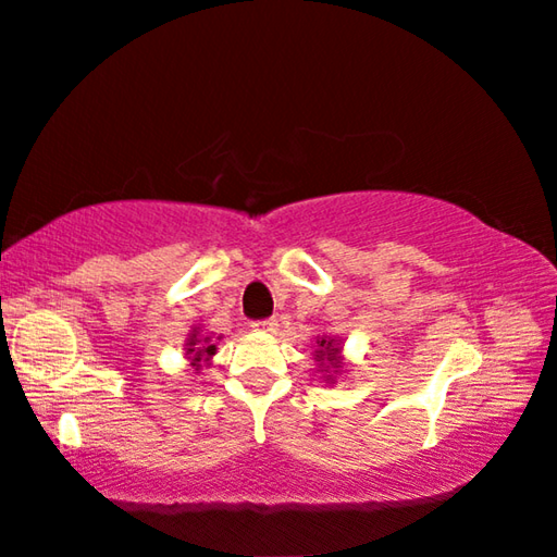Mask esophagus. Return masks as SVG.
I'll return each mask as SVG.
<instances>
[{
	"instance_id": "1",
	"label": "esophagus",
	"mask_w": 557,
	"mask_h": 557,
	"mask_svg": "<svg viewBox=\"0 0 557 557\" xmlns=\"http://www.w3.org/2000/svg\"><path fill=\"white\" fill-rule=\"evenodd\" d=\"M256 329H262V332H275L277 329V319L270 317V319H260V322L252 324Z\"/></svg>"
}]
</instances>
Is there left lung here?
<instances>
[{"label":"left lung","mask_w":557,"mask_h":557,"mask_svg":"<svg viewBox=\"0 0 557 557\" xmlns=\"http://www.w3.org/2000/svg\"><path fill=\"white\" fill-rule=\"evenodd\" d=\"M317 346L319 348L314 351V356L319 361V369H324V371L338 369V351H342V348L336 346L334 338H319Z\"/></svg>","instance_id":"left-lung-1"}]
</instances>
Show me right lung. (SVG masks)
<instances>
[{"label": "right lung", "instance_id": "1", "mask_svg": "<svg viewBox=\"0 0 557 557\" xmlns=\"http://www.w3.org/2000/svg\"><path fill=\"white\" fill-rule=\"evenodd\" d=\"M186 346H188L186 348V356L191 358V366H199L201 358L215 354V346L211 344V336L199 338V334H191V336H188V344Z\"/></svg>", "mask_w": 557, "mask_h": 557}]
</instances>
